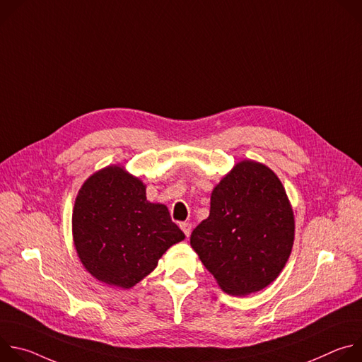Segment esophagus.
<instances>
[{
    "mask_svg": "<svg viewBox=\"0 0 362 362\" xmlns=\"http://www.w3.org/2000/svg\"><path fill=\"white\" fill-rule=\"evenodd\" d=\"M180 229H182L183 233L189 238V235H190V232H192V225H190L189 222H183V223H180Z\"/></svg>",
    "mask_w": 362,
    "mask_h": 362,
    "instance_id": "1",
    "label": "esophagus"
}]
</instances>
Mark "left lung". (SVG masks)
Segmentation results:
<instances>
[{"mask_svg": "<svg viewBox=\"0 0 362 362\" xmlns=\"http://www.w3.org/2000/svg\"><path fill=\"white\" fill-rule=\"evenodd\" d=\"M295 218L279 177L264 163L240 160L211 194L209 216L190 235L199 259L229 295L271 285L293 246Z\"/></svg>", "mask_w": 362, "mask_h": 362, "instance_id": "obj_1", "label": "left lung"}]
</instances>
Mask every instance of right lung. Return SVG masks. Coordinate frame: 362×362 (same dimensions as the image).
<instances>
[{
	"label": "right lung",
	"instance_id": "add662e5",
	"mask_svg": "<svg viewBox=\"0 0 362 362\" xmlns=\"http://www.w3.org/2000/svg\"><path fill=\"white\" fill-rule=\"evenodd\" d=\"M71 225L86 271L123 289L146 278L163 253L185 239L168 206L148 202L146 185L119 165L87 177L74 202Z\"/></svg>",
	"mask_w": 362,
	"mask_h": 362
}]
</instances>
